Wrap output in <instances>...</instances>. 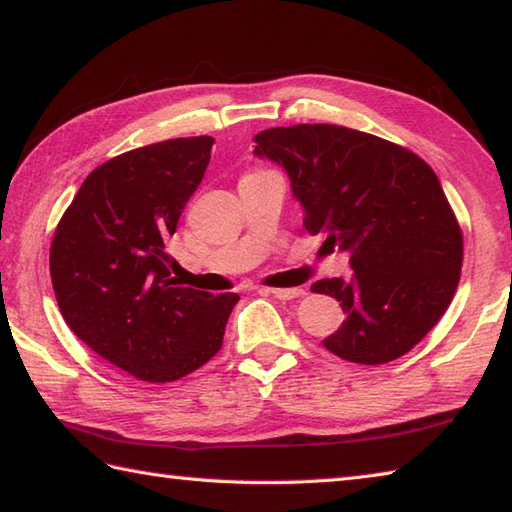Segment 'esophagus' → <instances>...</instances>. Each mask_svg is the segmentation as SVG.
I'll return each mask as SVG.
<instances>
[{"instance_id":"esophagus-1","label":"esophagus","mask_w":512,"mask_h":512,"mask_svg":"<svg viewBox=\"0 0 512 512\" xmlns=\"http://www.w3.org/2000/svg\"><path fill=\"white\" fill-rule=\"evenodd\" d=\"M272 294L274 299H279V301H292V299H297V297H301L303 294V290L301 288H292V290H283V288H274V290H267Z\"/></svg>"}]
</instances>
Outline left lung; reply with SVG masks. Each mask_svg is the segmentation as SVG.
Segmentation results:
<instances>
[{
  "label": "left lung",
  "mask_w": 512,
  "mask_h": 512,
  "mask_svg": "<svg viewBox=\"0 0 512 512\" xmlns=\"http://www.w3.org/2000/svg\"><path fill=\"white\" fill-rule=\"evenodd\" d=\"M254 143L258 159L288 173L306 229L348 254L351 276L312 285L346 315L324 346L357 364L409 353L450 306L463 263L459 222L434 170L407 148L342 125L270 128Z\"/></svg>",
  "instance_id": "8db88e82"
}]
</instances>
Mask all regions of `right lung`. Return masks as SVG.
Masks as SVG:
<instances>
[{
	"instance_id": "obj_1",
	"label": "right lung",
	"mask_w": 512,
	"mask_h": 512,
	"mask_svg": "<svg viewBox=\"0 0 512 512\" xmlns=\"http://www.w3.org/2000/svg\"><path fill=\"white\" fill-rule=\"evenodd\" d=\"M213 143L170 139L105 161L53 236L51 283L67 326L139 380L173 382L209 362L240 299L182 288L166 254Z\"/></svg>"
}]
</instances>
